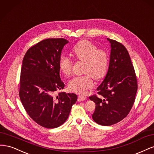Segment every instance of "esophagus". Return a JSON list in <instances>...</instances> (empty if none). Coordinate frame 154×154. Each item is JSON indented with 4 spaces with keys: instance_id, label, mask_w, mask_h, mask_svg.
Masks as SVG:
<instances>
[{
    "instance_id": "1",
    "label": "esophagus",
    "mask_w": 154,
    "mask_h": 154,
    "mask_svg": "<svg viewBox=\"0 0 154 154\" xmlns=\"http://www.w3.org/2000/svg\"><path fill=\"white\" fill-rule=\"evenodd\" d=\"M87 97L85 96H82V95H80L78 96V101H82L83 100H86Z\"/></svg>"
}]
</instances>
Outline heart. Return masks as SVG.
<instances>
[{
  "instance_id": "obj_1",
  "label": "heart",
  "mask_w": 154,
  "mask_h": 154,
  "mask_svg": "<svg viewBox=\"0 0 154 154\" xmlns=\"http://www.w3.org/2000/svg\"><path fill=\"white\" fill-rule=\"evenodd\" d=\"M72 54L78 60L85 62V75L76 76L69 82V88L74 92L84 94L94 85L93 79L99 80L103 78L108 71L109 56L106 51L98 49L88 40H82L74 46ZM72 61L67 56L62 54L59 59V67L66 76L71 75Z\"/></svg>"
}]
</instances>
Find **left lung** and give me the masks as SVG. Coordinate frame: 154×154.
<instances>
[{"instance_id":"left-lung-1","label":"left lung","mask_w":154,"mask_h":154,"mask_svg":"<svg viewBox=\"0 0 154 154\" xmlns=\"http://www.w3.org/2000/svg\"><path fill=\"white\" fill-rule=\"evenodd\" d=\"M107 40L111 47L108 72L97 88L98 95L89 97L96 104L92 119L103 126L116 124L127 117L137 91V77L127 49L117 41Z\"/></svg>"}]
</instances>
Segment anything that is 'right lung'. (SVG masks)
Segmentation results:
<instances>
[{
  "mask_svg": "<svg viewBox=\"0 0 154 154\" xmlns=\"http://www.w3.org/2000/svg\"><path fill=\"white\" fill-rule=\"evenodd\" d=\"M65 38H48L27 51L20 72L19 96L29 117L47 128L60 127L67 119L78 97L74 93L60 92L64 83L60 76L59 59Z\"/></svg>",
  "mask_w": 154,
  "mask_h": 154,
  "instance_id": "right-lung-1",
  "label": "right lung"
}]
</instances>
